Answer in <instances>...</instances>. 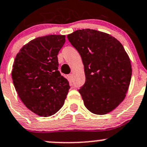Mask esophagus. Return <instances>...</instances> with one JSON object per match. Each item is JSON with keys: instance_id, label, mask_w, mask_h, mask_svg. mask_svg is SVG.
Wrapping results in <instances>:
<instances>
[{"instance_id": "obj_1", "label": "esophagus", "mask_w": 147, "mask_h": 147, "mask_svg": "<svg viewBox=\"0 0 147 147\" xmlns=\"http://www.w3.org/2000/svg\"><path fill=\"white\" fill-rule=\"evenodd\" d=\"M68 79H69V81H72V78H73V75H72V74H70V75H68Z\"/></svg>"}]
</instances>
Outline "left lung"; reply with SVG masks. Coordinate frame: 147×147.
Returning <instances> with one entry per match:
<instances>
[{"label":"left lung","mask_w":147,"mask_h":147,"mask_svg":"<svg viewBox=\"0 0 147 147\" xmlns=\"http://www.w3.org/2000/svg\"><path fill=\"white\" fill-rule=\"evenodd\" d=\"M82 57L85 83L79 90L84 106L92 113L106 115L126 97L131 78L129 55L111 35L82 29L67 35Z\"/></svg>","instance_id":"left-lung-1"}]
</instances>
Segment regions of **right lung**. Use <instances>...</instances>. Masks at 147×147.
Masks as SVG:
<instances>
[{
    "label": "right lung",
    "instance_id": "add662e5",
    "mask_svg": "<svg viewBox=\"0 0 147 147\" xmlns=\"http://www.w3.org/2000/svg\"><path fill=\"white\" fill-rule=\"evenodd\" d=\"M65 42V35L39 37L23 46L15 58V88L26 107L38 116H51L65 103L69 86L58 71L57 59Z\"/></svg>",
    "mask_w": 147,
    "mask_h": 147
}]
</instances>
